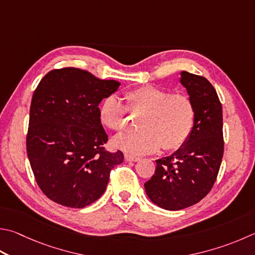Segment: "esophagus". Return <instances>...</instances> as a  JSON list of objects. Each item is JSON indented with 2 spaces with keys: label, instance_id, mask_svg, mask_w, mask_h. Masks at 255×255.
Listing matches in <instances>:
<instances>
[{
  "label": "esophagus",
  "instance_id": "obj_1",
  "mask_svg": "<svg viewBox=\"0 0 255 255\" xmlns=\"http://www.w3.org/2000/svg\"><path fill=\"white\" fill-rule=\"evenodd\" d=\"M125 159H126L127 161H138V160H139V157L131 156L129 154H125Z\"/></svg>",
  "mask_w": 255,
  "mask_h": 255
}]
</instances>
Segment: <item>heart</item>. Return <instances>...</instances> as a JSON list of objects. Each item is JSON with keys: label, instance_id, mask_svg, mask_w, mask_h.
Instances as JSON below:
<instances>
[{"label": "heart", "instance_id": "heart-1", "mask_svg": "<svg viewBox=\"0 0 255 255\" xmlns=\"http://www.w3.org/2000/svg\"><path fill=\"white\" fill-rule=\"evenodd\" d=\"M126 105L115 96L105 98L99 106V120L110 130H123L127 126V112L139 117L137 132L122 133L113 143L118 149L132 155L177 150L185 145L195 124V107L183 94L155 86H142L125 94Z\"/></svg>", "mask_w": 255, "mask_h": 255}]
</instances>
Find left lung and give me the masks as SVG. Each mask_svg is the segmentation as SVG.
Listing matches in <instances>:
<instances>
[{"mask_svg":"<svg viewBox=\"0 0 255 255\" xmlns=\"http://www.w3.org/2000/svg\"><path fill=\"white\" fill-rule=\"evenodd\" d=\"M195 107V124L188 140L174 154L156 160L152 177L145 183L150 201L178 211L203 200L214 185L223 158V114L216 90L206 78L180 72Z\"/></svg>","mask_w":255,"mask_h":255,"instance_id":"obj_1","label":"left lung"}]
</instances>
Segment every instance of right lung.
I'll use <instances>...</instances> for the list:
<instances>
[{"mask_svg": "<svg viewBox=\"0 0 255 255\" xmlns=\"http://www.w3.org/2000/svg\"><path fill=\"white\" fill-rule=\"evenodd\" d=\"M120 83L101 80L78 68L54 69L34 90L26 152L41 191L51 201L82 208L103 195L112 169L123 163L120 150L104 145L108 135L99 104Z\"/></svg>", "mask_w": 255, "mask_h": 255, "instance_id": "add662e5", "label": "right lung"}]
</instances>
